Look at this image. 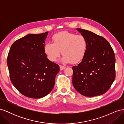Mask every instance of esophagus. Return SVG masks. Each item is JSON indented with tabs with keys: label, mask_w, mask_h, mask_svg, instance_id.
Returning a JSON list of instances; mask_svg holds the SVG:
<instances>
[{
	"label": "esophagus",
	"mask_w": 124,
	"mask_h": 124,
	"mask_svg": "<svg viewBox=\"0 0 124 124\" xmlns=\"http://www.w3.org/2000/svg\"><path fill=\"white\" fill-rule=\"evenodd\" d=\"M60 67V70H63L64 69L66 68V67L64 66H62V65H60L59 66Z\"/></svg>",
	"instance_id": "esophagus-1"
}]
</instances>
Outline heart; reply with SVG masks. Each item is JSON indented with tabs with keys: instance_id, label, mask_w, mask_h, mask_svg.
<instances>
[{
	"instance_id": "heart-1",
	"label": "heart",
	"mask_w": 124,
	"mask_h": 124,
	"mask_svg": "<svg viewBox=\"0 0 124 124\" xmlns=\"http://www.w3.org/2000/svg\"><path fill=\"white\" fill-rule=\"evenodd\" d=\"M53 43L47 42L44 47V52L52 62L57 61L61 54L65 62L78 63L83 59L87 51L88 42L86 37L67 31L56 33L53 38Z\"/></svg>"
}]
</instances>
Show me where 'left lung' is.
Listing matches in <instances>:
<instances>
[{"label":"left lung","instance_id":"left-lung-1","mask_svg":"<svg viewBox=\"0 0 124 124\" xmlns=\"http://www.w3.org/2000/svg\"><path fill=\"white\" fill-rule=\"evenodd\" d=\"M87 40V51L82 62L72 67V84L81 95H102L115 78V56L113 48L103 37L87 30L77 28Z\"/></svg>","mask_w":124,"mask_h":124}]
</instances>
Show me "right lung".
I'll return each mask as SVG.
<instances>
[{
	"mask_svg": "<svg viewBox=\"0 0 124 124\" xmlns=\"http://www.w3.org/2000/svg\"><path fill=\"white\" fill-rule=\"evenodd\" d=\"M48 31L28 34L12 44L7 57L10 80L18 91L41 98L53 89L59 66L49 61L44 50Z\"/></svg>",
	"mask_w": 124,
	"mask_h": 124,
	"instance_id": "right-lung-1",
	"label": "right lung"
}]
</instances>
